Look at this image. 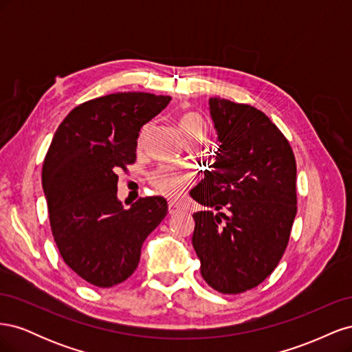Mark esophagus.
<instances>
[{"mask_svg": "<svg viewBox=\"0 0 352 352\" xmlns=\"http://www.w3.org/2000/svg\"><path fill=\"white\" fill-rule=\"evenodd\" d=\"M179 211H180V208L176 204H173V202H168V214H176V212H179Z\"/></svg>", "mask_w": 352, "mask_h": 352, "instance_id": "esophagus-1", "label": "esophagus"}]
</instances>
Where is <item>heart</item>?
Masks as SVG:
<instances>
[{
	"instance_id": "obj_1",
	"label": "heart",
	"mask_w": 352,
	"mask_h": 352,
	"mask_svg": "<svg viewBox=\"0 0 352 352\" xmlns=\"http://www.w3.org/2000/svg\"><path fill=\"white\" fill-rule=\"evenodd\" d=\"M179 132L184 136V140H188V138L197 135L206 136L207 124L202 120L201 116L195 113H189L180 119ZM189 180L190 179L188 175L175 172V170L170 168H163L153 176V185L160 194H163L168 198H176L188 188Z\"/></svg>"
}]
</instances>
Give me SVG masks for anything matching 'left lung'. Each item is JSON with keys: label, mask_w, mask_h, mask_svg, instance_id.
Here are the masks:
<instances>
[{"label": "left lung", "mask_w": 352, "mask_h": 352, "mask_svg": "<svg viewBox=\"0 0 352 352\" xmlns=\"http://www.w3.org/2000/svg\"><path fill=\"white\" fill-rule=\"evenodd\" d=\"M217 132L216 163L190 189L194 250L204 280L221 294L260 285L286 250L296 214V163L283 133L263 111L208 100Z\"/></svg>", "instance_id": "8db88e82"}]
</instances>
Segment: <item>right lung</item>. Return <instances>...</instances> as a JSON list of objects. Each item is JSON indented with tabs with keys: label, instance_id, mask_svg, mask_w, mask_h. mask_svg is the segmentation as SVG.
<instances>
[{
	"label": "right lung",
	"instance_id": "add662e5",
	"mask_svg": "<svg viewBox=\"0 0 352 352\" xmlns=\"http://www.w3.org/2000/svg\"><path fill=\"white\" fill-rule=\"evenodd\" d=\"M170 100L148 92L105 95L73 109L52 138L42 166L52 236L65 263L94 286L129 278L144 241L167 214L163 197L140 198L124 210L117 172L135 163L142 126Z\"/></svg>",
	"mask_w": 352,
	"mask_h": 352
}]
</instances>
